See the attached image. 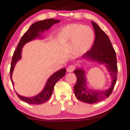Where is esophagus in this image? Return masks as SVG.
Masks as SVG:
<instances>
[{
	"instance_id": "1",
	"label": "esophagus",
	"mask_w": 130,
	"mask_h": 130,
	"mask_svg": "<svg viewBox=\"0 0 130 130\" xmlns=\"http://www.w3.org/2000/svg\"><path fill=\"white\" fill-rule=\"evenodd\" d=\"M74 70V67L73 65H70L67 68V72H72Z\"/></svg>"
}]
</instances>
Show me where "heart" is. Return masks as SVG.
Wrapping results in <instances>:
<instances>
[{
  "label": "heart",
  "instance_id": "1",
  "mask_svg": "<svg viewBox=\"0 0 130 130\" xmlns=\"http://www.w3.org/2000/svg\"><path fill=\"white\" fill-rule=\"evenodd\" d=\"M58 39L63 43H72V54L75 57H79L91 49L94 42V34L89 26L71 24L62 28Z\"/></svg>",
  "mask_w": 130,
  "mask_h": 130
}]
</instances>
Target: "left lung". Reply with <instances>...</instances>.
<instances>
[{
	"instance_id": "obj_1",
	"label": "left lung",
	"mask_w": 130,
	"mask_h": 130,
	"mask_svg": "<svg viewBox=\"0 0 130 130\" xmlns=\"http://www.w3.org/2000/svg\"><path fill=\"white\" fill-rule=\"evenodd\" d=\"M92 24L95 33V39L91 49L81 58L104 65L111 77L112 81L108 89H91L88 88L85 72L83 68H77L74 70L77 77V83L74 86L75 96L79 100L89 104H93L108 98L116 84L118 75L116 53L109 37L96 23L92 21Z\"/></svg>"
}]
</instances>
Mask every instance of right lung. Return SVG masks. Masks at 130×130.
<instances>
[{
	"mask_svg": "<svg viewBox=\"0 0 130 130\" xmlns=\"http://www.w3.org/2000/svg\"><path fill=\"white\" fill-rule=\"evenodd\" d=\"M60 20L54 19H45V20L40 21L32 24L28 30L26 31L23 36L22 37L17 47V49L15 50L13 54L11 63L10 68V78L12 85H14V83L12 80V75L14 71L15 66L18 61L21 59L22 51L23 46L26 43L31 41L37 38H42L41 34L45 32V31L48 30L55 23L60 22ZM66 69L63 68L55 72L52 75L48 78L46 83L40 93L36 96L30 97H25L19 95L16 92L17 94L19 99L22 100L26 103H27L30 104H41L49 100L51 97L53 91L54 89V87L56 83L61 78L65 76L66 73Z\"/></svg>",
	"mask_w": 130,
	"mask_h": 130,
	"instance_id": "obj_1",
	"label": "right lung"
}]
</instances>
